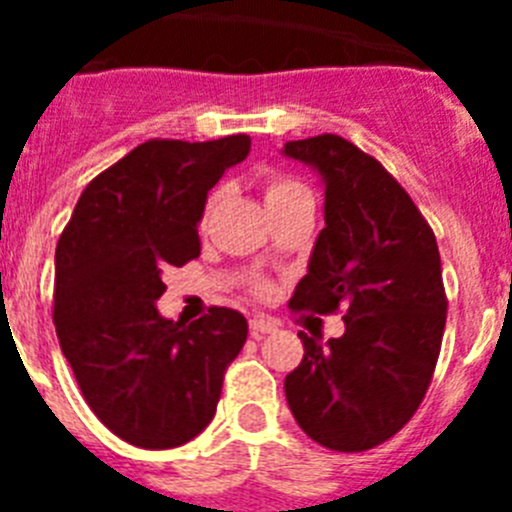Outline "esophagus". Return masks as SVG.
Instances as JSON below:
<instances>
[{
    "mask_svg": "<svg viewBox=\"0 0 512 512\" xmlns=\"http://www.w3.org/2000/svg\"><path fill=\"white\" fill-rule=\"evenodd\" d=\"M248 325H251L253 338H264V336H269V333H277V328H279V325L269 318H253Z\"/></svg>",
    "mask_w": 512,
    "mask_h": 512,
    "instance_id": "34e87169",
    "label": "esophagus"
}]
</instances>
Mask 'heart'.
Masks as SVG:
<instances>
[{
	"instance_id": "1",
	"label": "heart",
	"mask_w": 512,
	"mask_h": 512,
	"mask_svg": "<svg viewBox=\"0 0 512 512\" xmlns=\"http://www.w3.org/2000/svg\"><path fill=\"white\" fill-rule=\"evenodd\" d=\"M300 192H307V189L302 187L300 182H295V179H287V176H271L269 182H266V187H264L266 205L282 202V200H287V197H295V194H300ZM220 197H223V189H215V192L207 197L205 212H202V223H207V220H210V215L215 212ZM256 289H264V284L259 282V284H256Z\"/></svg>"
}]
</instances>
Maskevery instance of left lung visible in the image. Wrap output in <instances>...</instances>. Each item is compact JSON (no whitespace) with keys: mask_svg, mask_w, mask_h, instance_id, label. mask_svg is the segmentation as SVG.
I'll return each instance as SVG.
<instances>
[{"mask_svg":"<svg viewBox=\"0 0 512 512\" xmlns=\"http://www.w3.org/2000/svg\"><path fill=\"white\" fill-rule=\"evenodd\" d=\"M325 184V228L289 307L333 315L346 333L320 346L300 333L305 356L284 379L302 431L333 451L390 441L420 408L433 379L446 289L436 235L410 194L377 158L341 135L284 143Z\"/></svg>","mask_w":512,"mask_h":512,"instance_id":"obj_1","label":"left lung"}]
</instances>
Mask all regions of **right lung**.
Returning a JSON list of instances; mask_svg holds the SVG:
<instances>
[{
    "instance_id": "add662e5",
    "label": "right lung",
    "mask_w": 512,
    "mask_h": 512,
    "mask_svg": "<svg viewBox=\"0 0 512 512\" xmlns=\"http://www.w3.org/2000/svg\"><path fill=\"white\" fill-rule=\"evenodd\" d=\"M251 151L248 135L151 138L81 192L56 246L53 323L92 413L140 449H174L207 428L248 323L210 307L182 325L158 315L164 274L200 256L207 192Z\"/></svg>"
}]
</instances>
